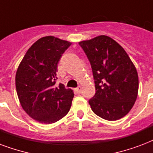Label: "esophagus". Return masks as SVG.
I'll use <instances>...</instances> for the list:
<instances>
[{"label": "esophagus", "instance_id": "obj_1", "mask_svg": "<svg viewBox=\"0 0 153 153\" xmlns=\"http://www.w3.org/2000/svg\"><path fill=\"white\" fill-rule=\"evenodd\" d=\"M75 91H76L77 94H80L82 92V87L79 86V87H78L77 88H75Z\"/></svg>", "mask_w": 153, "mask_h": 153}]
</instances>
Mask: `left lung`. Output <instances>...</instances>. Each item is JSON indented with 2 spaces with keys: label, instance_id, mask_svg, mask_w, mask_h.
I'll use <instances>...</instances> for the list:
<instances>
[{
  "label": "left lung",
  "instance_id": "8db88e82",
  "mask_svg": "<svg viewBox=\"0 0 153 153\" xmlns=\"http://www.w3.org/2000/svg\"><path fill=\"white\" fill-rule=\"evenodd\" d=\"M79 44L91 63L95 80V94L89 100L91 110L107 120L123 118L132 108L138 94L134 64L123 47L108 36Z\"/></svg>",
  "mask_w": 153,
  "mask_h": 153
}]
</instances>
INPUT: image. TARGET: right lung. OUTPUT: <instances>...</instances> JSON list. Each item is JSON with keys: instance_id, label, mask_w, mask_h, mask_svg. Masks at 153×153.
<instances>
[{"instance_id": "obj_1", "label": "right lung", "mask_w": 153, "mask_h": 153, "mask_svg": "<svg viewBox=\"0 0 153 153\" xmlns=\"http://www.w3.org/2000/svg\"><path fill=\"white\" fill-rule=\"evenodd\" d=\"M71 45L53 36L43 37L31 45L17 68L15 80L21 105L40 123H55L70 111L74 92L55 83L58 62Z\"/></svg>"}]
</instances>
